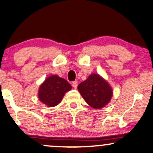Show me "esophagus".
I'll return each mask as SVG.
<instances>
[{
  "instance_id": "obj_1",
  "label": "esophagus",
  "mask_w": 153,
  "mask_h": 153,
  "mask_svg": "<svg viewBox=\"0 0 153 153\" xmlns=\"http://www.w3.org/2000/svg\"><path fill=\"white\" fill-rule=\"evenodd\" d=\"M77 85H78V82H77V81H74V82H72V87L74 88V89H76Z\"/></svg>"
}]
</instances>
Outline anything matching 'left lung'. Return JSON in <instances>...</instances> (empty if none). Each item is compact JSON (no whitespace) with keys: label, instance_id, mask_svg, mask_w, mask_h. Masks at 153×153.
<instances>
[{"label":"left lung","instance_id":"8db88e82","mask_svg":"<svg viewBox=\"0 0 153 153\" xmlns=\"http://www.w3.org/2000/svg\"><path fill=\"white\" fill-rule=\"evenodd\" d=\"M77 89L88 105L97 109L108 105L113 95L110 84L98 74H91Z\"/></svg>","mask_w":153,"mask_h":153}]
</instances>
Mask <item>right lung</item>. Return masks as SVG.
Instances as JSON below:
<instances>
[{
  "label": "right lung",
  "mask_w": 153,
  "mask_h": 153,
  "mask_svg": "<svg viewBox=\"0 0 153 153\" xmlns=\"http://www.w3.org/2000/svg\"><path fill=\"white\" fill-rule=\"evenodd\" d=\"M71 84L64 78L51 75L40 85L38 97L44 105L53 107L60 103L65 93L71 90Z\"/></svg>",
  "instance_id": "obj_1"
}]
</instances>
